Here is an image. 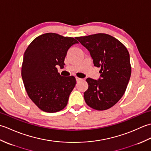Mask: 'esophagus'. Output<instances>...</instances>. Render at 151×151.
I'll return each instance as SVG.
<instances>
[{
    "label": "esophagus",
    "instance_id": "esophagus-1",
    "mask_svg": "<svg viewBox=\"0 0 151 151\" xmlns=\"http://www.w3.org/2000/svg\"><path fill=\"white\" fill-rule=\"evenodd\" d=\"M76 82H80L81 81H82V79L78 78V77H76Z\"/></svg>",
    "mask_w": 151,
    "mask_h": 151
}]
</instances>
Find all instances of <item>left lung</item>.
<instances>
[{"instance_id": "obj_1", "label": "left lung", "mask_w": 151, "mask_h": 151, "mask_svg": "<svg viewBox=\"0 0 151 151\" xmlns=\"http://www.w3.org/2000/svg\"><path fill=\"white\" fill-rule=\"evenodd\" d=\"M87 49L95 67H101L99 80L86 79L88 89L84 93L89 107L105 110L113 106L123 97L131 75L130 55L124 45L106 34L76 37Z\"/></svg>"}]
</instances>
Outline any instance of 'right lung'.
Segmentation results:
<instances>
[{"label": "right lung", "instance_id": "obj_1", "mask_svg": "<svg viewBox=\"0 0 151 151\" xmlns=\"http://www.w3.org/2000/svg\"><path fill=\"white\" fill-rule=\"evenodd\" d=\"M78 43L73 37L47 33L35 38L25 50L22 81L28 97L42 111L54 113L67 106L76 78L61 76L57 66L63 68L67 50Z\"/></svg>", "mask_w": 151, "mask_h": 151}]
</instances>
